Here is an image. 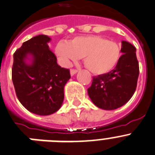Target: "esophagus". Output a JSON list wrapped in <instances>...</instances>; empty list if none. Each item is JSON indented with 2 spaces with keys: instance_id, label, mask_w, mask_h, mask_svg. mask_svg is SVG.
I'll return each instance as SVG.
<instances>
[{
  "instance_id": "34e87169",
  "label": "esophagus",
  "mask_w": 155,
  "mask_h": 155,
  "mask_svg": "<svg viewBox=\"0 0 155 155\" xmlns=\"http://www.w3.org/2000/svg\"><path fill=\"white\" fill-rule=\"evenodd\" d=\"M77 72H78L77 69H74V68H72V69L70 70V74H71V76H73V75H75V74H76Z\"/></svg>"
}]
</instances>
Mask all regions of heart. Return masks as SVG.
I'll return each instance as SVG.
<instances>
[{"label": "heart", "instance_id": "heart-1", "mask_svg": "<svg viewBox=\"0 0 155 155\" xmlns=\"http://www.w3.org/2000/svg\"><path fill=\"white\" fill-rule=\"evenodd\" d=\"M54 54L64 67L83 57V63L92 73H107L120 60L121 48L117 43L96 35L74 37L68 43L61 41L55 46Z\"/></svg>", "mask_w": 155, "mask_h": 155}]
</instances>
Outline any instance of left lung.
I'll return each mask as SVG.
<instances>
[{
    "label": "left lung",
    "mask_w": 155,
    "mask_h": 155,
    "mask_svg": "<svg viewBox=\"0 0 155 155\" xmlns=\"http://www.w3.org/2000/svg\"><path fill=\"white\" fill-rule=\"evenodd\" d=\"M137 49L133 44L122 41L123 54L111 72L93 79L88 95L93 103L101 109L114 110L122 107L133 97L139 76Z\"/></svg>",
    "instance_id": "left-lung-1"
}]
</instances>
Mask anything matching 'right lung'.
<instances>
[{"instance_id": "1", "label": "right lung", "mask_w": 155, "mask_h": 155, "mask_svg": "<svg viewBox=\"0 0 155 155\" xmlns=\"http://www.w3.org/2000/svg\"><path fill=\"white\" fill-rule=\"evenodd\" d=\"M51 38L39 35L25 41L14 54L12 82L20 103L30 112L49 115L61 107L64 87L71 78L50 50Z\"/></svg>"}]
</instances>
